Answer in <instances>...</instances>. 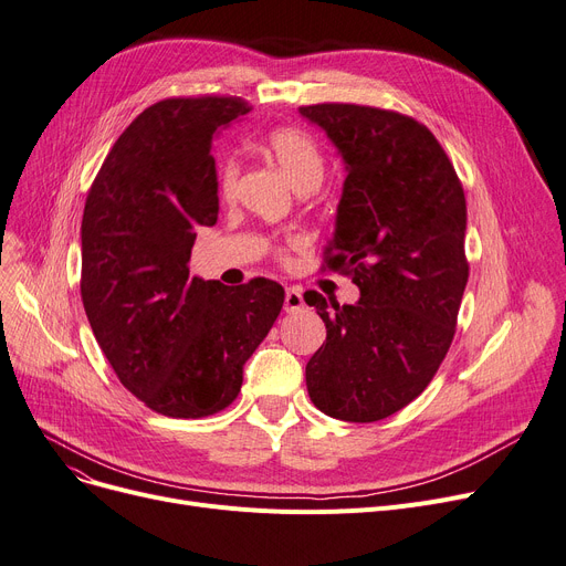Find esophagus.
<instances>
[{
    "mask_svg": "<svg viewBox=\"0 0 566 566\" xmlns=\"http://www.w3.org/2000/svg\"><path fill=\"white\" fill-rule=\"evenodd\" d=\"M305 307V298L298 289H286L284 293V310L286 312H301Z\"/></svg>",
    "mask_w": 566,
    "mask_h": 566,
    "instance_id": "34e87169",
    "label": "esophagus"
}]
</instances>
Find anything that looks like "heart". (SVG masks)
<instances>
[{"instance_id": "1", "label": "heart", "mask_w": 566, "mask_h": 566, "mask_svg": "<svg viewBox=\"0 0 566 566\" xmlns=\"http://www.w3.org/2000/svg\"><path fill=\"white\" fill-rule=\"evenodd\" d=\"M265 147L280 168L289 176L298 191H314L324 180L326 161L318 145L296 127H277L265 134ZM240 166L235 159H227L219 174V191L224 199L233 196L238 185Z\"/></svg>"}]
</instances>
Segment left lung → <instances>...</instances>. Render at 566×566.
I'll return each instance as SVG.
<instances>
[{
    "mask_svg": "<svg viewBox=\"0 0 566 566\" xmlns=\"http://www.w3.org/2000/svg\"><path fill=\"white\" fill-rule=\"evenodd\" d=\"M301 115L347 168L322 270H342L360 291L342 307L305 293L326 324L307 392L333 419L373 423L421 396L453 342L470 277L464 191L444 147L409 115L356 104Z\"/></svg>",
    "mask_w": 566,
    "mask_h": 566,
    "instance_id": "obj_1",
    "label": "left lung"
}]
</instances>
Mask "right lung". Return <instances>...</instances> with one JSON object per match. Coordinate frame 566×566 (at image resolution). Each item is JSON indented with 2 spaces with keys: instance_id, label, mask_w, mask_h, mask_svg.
Segmentation results:
<instances>
[{
  "instance_id": "1",
  "label": "right lung",
  "mask_w": 566,
  "mask_h": 566,
  "mask_svg": "<svg viewBox=\"0 0 566 566\" xmlns=\"http://www.w3.org/2000/svg\"><path fill=\"white\" fill-rule=\"evenodd\" d=\"M244 113L238 96L157 102L122 132L87 191V322L122 386L170 419L227 409L284 305L273 280L229 289L189 275L196 229L219 212L212 136Z\"/></svg>"
}]
</instances>
